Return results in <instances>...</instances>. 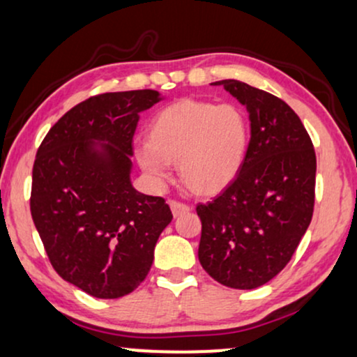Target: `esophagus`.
Segmentation results:
<instances>
[{
    "label": "esophagus",
    "mask_w": 357,
    "mask_h": 357,
    "mask_svg": "<svg viewBox=\"0 0 357 357\" xmlns=\"http://www.w3.org/2000/svg\"><path fill=\"white\" fill-rule=\"evenodd\" d=\"M170 205V210H172V215L177 218V216H182L185 215V213H188L192 208H190L188 205H185V203H180V202H175V200H170L169 202Z\"/></svg>",
    "instance_id": "1"
}]
</instances>
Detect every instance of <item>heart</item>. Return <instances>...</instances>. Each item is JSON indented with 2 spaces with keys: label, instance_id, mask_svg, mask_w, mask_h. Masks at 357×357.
I'll return each instance as SVG.
<instances>
[{
  "label": "heart",
  "instance_id": "obj_1",
  "mask_svg": "<svg viewBox=\"0 0 357 357\" xmlns=\"http://www.w3.org/2000/svg\"><path fill=\"white\" fill-rule=\"evenodd\" d=\"M249 123L233 103L185 98L169 105L149 128V144L136 149V160L154 185L170 178L178 164L182 182L197 195L223 192L243 167Z\"/></svg>",
  "mask_w": 357,
  "mask_h": 357
}]
</instances>
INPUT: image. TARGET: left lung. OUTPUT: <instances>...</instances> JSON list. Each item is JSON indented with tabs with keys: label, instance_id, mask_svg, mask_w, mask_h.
I'll list each match as a JSON object with an SVG mask.
<instances>
[{
	"label": "left lung",
	"instance_id": "obj_1",
	"mask_svg": "<svg viewBox=\"0 0 357 357\" xmlns=\"http://www.w3.org/2000/svg\"><path fill=\"white\" fill-rule=\"evenodd\" d=\"M251 121L243 167L206 205H198V259L220 284L251 290L294 256L314 205L317 155L307 129L285 101L239 80H220Z\"/></svg>",
	"mask_w": 357,
	"mask_h": 357
}]
</instances>
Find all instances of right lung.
<instances>
[{
  "instance_id": "1",
  "label": "right lung",
  "mask_w": 357,
  "mask_h": 357,
  "mask_svg": "<svg viewBox=\"0 0 357 357\" xmlns=\"http://www.w3.org/2000/svg\"><path fill=\"white\" fill-rule=\"evenodd\" d=\"M155 90L91 96L50 128L32 167L31 215L55 272L96 298L131 294L172 221L164 198L131 183L139 113Z\"/></svg>"
}]
</instances>
